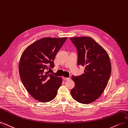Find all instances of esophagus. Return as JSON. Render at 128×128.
<instances>
[{"instance_id":"esophagus-1","label":"esophagus","mask_w":128,"mask_h":128,"mask_svg":"<svg viewBox=\"0 0 128 128\" xmlns=\"http://www.w3.org/2000/svg\"><path fill=\"white\" fill-rule=\"evenodd\" d=\"M63 79L64 80H70V78H69V77H63Z\"/></svg>"}]
</instances>
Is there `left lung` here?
Instances as JSON below:
<instances>
[{
	"mask_svg": "<svg viewBox=\"0 0 128 128\" xmlns=\"http://www.w3.org/2000/svg\"><path fill=\"white\" fill-rule=\"evenodd\" d=\"M78 51V65L85 67L84 73L72 76L75 86L70 91L72 98L88 104L98 99L106 88L111 74V63L107 52L89 37L70 38Z\"/></svg>",
	"mask_w": 128,
	"mask_h": 128,
	"instance_id": "8db88e82",
	"label": "left lung"
}]
</instances>
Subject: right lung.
I'll return each mask as SVG.
<instances>
[{"mask_svg":"<svg viewBox=\"0 0 128 128\" xmlns=\"http://www.w3.org/2000/svg\"><path fill=\"white\" fill-rule=\"evenodd\" d=\"M67 37H45L33 42L23 52L18 65L20 78L32 96L42 102L55 98L62 78L48 69L54 67V60Z\"/></svg>","mask_w":128,"mask_h":128,"instance_id":"add662e5","label":"right lung"}]
</instances>
